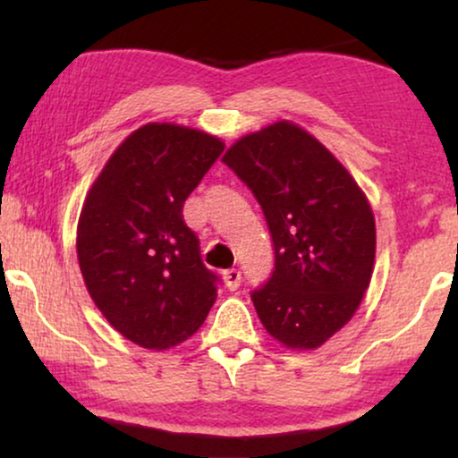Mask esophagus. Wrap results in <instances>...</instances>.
I'll list each match as a JSON object with an SVG mask.
<instances>
[{
	"label": "esophagus",
	"instance_id": "esophagus-1",
	"mask_svg": "<svg viewBox=\"0 0 458 458\" xmlns=\"http://www.w3.org/2000/svg\"><path fill=\"white\" fill-rule=\"evenodd\" d=\"M223 281H225V285H227V290L235 292L242 284V273L237 271V268H229V271L223 273Z\"/></svg>",
	"mask_w": 458,
	"mask_h": 458
}]
</instances>
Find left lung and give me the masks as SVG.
<instances>
[{
  "mask_svg": "<svg viewBox=\"0 0 458 458\" xmlns=\"http://www.w3.org/2000/svg\"><path fill=\"white\" fill-rule=\"evenodd\" d=\"M265 212L275 271L252 293L267 334L290 350H315L365 298L375 267V216L348 168L309 131L277 121L223 156Z\"/></svg>",
  "mask_w": 458,
  "mask_h": 458,
  "instance_id": "left-lung-1",
  "label": "left lung"
}]
</instances>
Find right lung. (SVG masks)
I'll use <instances>...</instances> for the list:
<instances>
[{"label":"right lung","mask_w":458,"mask_h":458,"mask_svg":"<svg viewBox=\"0 0 458 458\" xmlns=\"http://www.w3.org/2000/svg\"><path fill=\"white\" fill-rule=\"evenodd\" d=\"M223 149L216 135L148 123L112 152L87 191L77 225L81 275L106 321L137 346H177L215 304L216 277L181 212Z\"/></svg>","instance_id":"obj_1"}]
</instances>
